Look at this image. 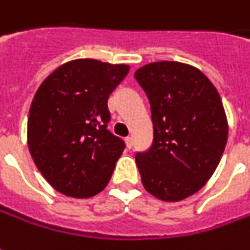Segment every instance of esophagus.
<instances>
[{
  "label": "esophagus",
  "mask_w": 250,
  "mask_h": 250,
  "mask_svg": "<svg viewBox=\"0 0 250 250\" xmlns=\"http://www.w3.org/2000/svg\"><path fill=\"white\" fill-rule=\"evenodd\" d=\"M125 143H126V147H128V148H132V146H133V139L130 136H128L125 139Z\"/></svg>",
  "instance_id": "34e87169"
}]
</instances>
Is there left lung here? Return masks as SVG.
Instances as JSON below:
<instances>
[{
	"mask_svg": "<svg viewBox=\"0 0 250 250\" xmlns=\"http://www.w3.org/2000/svg\"><path fill=\"white\" fill-rule=\"evenodd\" d=\"M154 128L151 147L136 152L142 183L151 195L177 202L201 190L222 160L229 125L215 85L198 68L179 62L140 67Z\"/></svg>",
	"mask_w": 250,
	"mask_h": 250,
	"instance_id": "8db88e82",
	"label": "left lung"
}]
</instances>
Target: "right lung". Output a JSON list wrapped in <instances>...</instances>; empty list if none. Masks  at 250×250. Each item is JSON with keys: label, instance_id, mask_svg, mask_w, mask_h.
<instances>
[{"label": "right lung", "instance_id": "right-lung-1", "mask_svg": "<svg viewBox=\"0 0 250 250\" xmlns=\"http://www.w3.org/2000/svg\"><path fill=\"white\" fill-rule=\"evenodd\" d=\"M128 73L126 64L77 59L58 67L35 92L28 150L56 191L89 198L108 184L125 143L107 129V100Z\"/></svg>", "mask_w": 250, "mask_h": 250}]
</instances>
